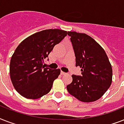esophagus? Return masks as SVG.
Returning a JSON list of instances; mask_svg holds the SVG:
<instances>
[{
	"mask_svg": "<svg viewBox=\"0 0 124 124\" xmlns=\"http://www.w3.org/2000/svg\"><path fill=\"white\" fill-rule=\"evenodd\" d=\"M60 73H61V75H66V73H65V72H63V71H61L60 72Z\"/></svg>",
	"mask_w": 124,
	"mask_h": 124,
	"instance_id": "1",
	"label": "esophagus"
}]
</instances>
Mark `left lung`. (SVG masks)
Instances as JSON below:
<instances>
[{
    "instance_id": "obj_1",
    "label": "left lung",
    "mask_w": 124,
    "mask_h": 124,
    "mask_svg": "<svg viewBox=\"0 0 124 124\" xmlns=\"http://www.w3.org/2000/svg\"><path fill=\"white\" fill-rule=\"evenodd\" d=\"M68 35L71 37L76 66L82 68V75H73V81L67 89L80 101H96L111 84L113 71L109 60L104 49L89 35L75 31H68Z\"/></svg>"
}]
</instances>
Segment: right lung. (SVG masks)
Listing matches in <instances>:
<instances>
[{
  "mask_svg": "<svg viewBox=\"0 0 124 124\" xmlns=\"http://www.w3.org/2000/svg\"><path fill=\"white\" fill-rule=\"evenodd\" d=\"M66 35L64 30H43L18 45L11 58L9 73L13 85L20 95L37 99L50 91L60 70L45 68L43 64L54 46Z\"/></svg>",
  "mask_w": 124,
  "mask_h": 124,
  "instance_id": "add662e5",
  "label": "right lung"
}]
</instances>
